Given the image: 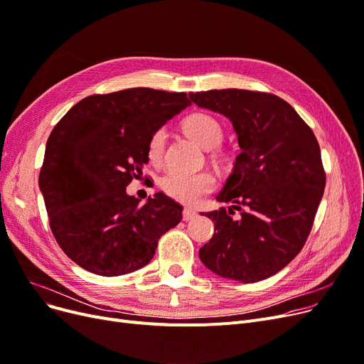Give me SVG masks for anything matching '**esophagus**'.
Wrapping results in <instances>:
<instances>
[{
  "instance_id": "1",
  "label": "esophagus",
  "mask_w": 364,
  "mask_h": 364,
  "mask_svg": "<svg viewBox=\"0 0 364 364\" xmlns=\"http://www.w3.org/2000/svg\"><path fill=\"white\" fill-rule=\"evenodd\" d=\"M196 214H198V213H196L193 208H184V210H183V220H186V221L192 220V218L196 217Z\"/></svg>"
}]
</instances>
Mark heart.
Here are the masks:
<instances>
[{
  "instance_id": "obj_1",
  "label": "heart",
  "mask_w": 364,
  "mask_h": 364,
  "mask_svg": "<svg viewBox=\"0 0 364 364\" xmlns=\"http://www.w3.org/2000/svg\"><path fill=\"white\" fill-rule=\"evenodd\" d=\"M184 129L203 149L217 147L223 139L225 131L221 123L211 114L195 113L184 122ZM166 144L165 128L156 129L147 146V156L151 164H161ZM162 191L180 202H195L200 196L214 191L215 180L210 172H183L169 169L161 178Z\"/></svg>"
}]
</instances>
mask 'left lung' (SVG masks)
Returning <instances> with one entry per match:
<instances>
[{"mask_svg": "<svg viewBox=\"0 0 364 364\" xmlns=\"http://www.w3.org/2000/svg\"><path fill=\"white\" fill-rule=\"evenodd\" d=\"M188 97L226 116L241 147L217 195L232 207L205 213L214 235L199 257L223 278L244 284L269 278L299 255L312 229L326 186L318 141L277 95L221 89ZM233 209L242 214L233 218Z\"/></svg>", "mask_w": 364, "mask_h": 364, "instance_id": "left-lung-1", "label": "left lung"}]
</instances>
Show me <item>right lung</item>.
<instances>
[{"mask_svg":"<svg viewBox=\"0 0 364 364\" xmlns=\"http://www.w3.org/2000/svg\"><path fill=\"white\" fill-rule=\"evenodd\" d=\"M184 92L132 87L90 95L53 128L38 186L59 247L83 269L117 277L146 266L183 207L126 193L149 162L151 134L191 105Z\"/></svg>","mask_w":364,"mask_h":364,"instance_id":"1","label":"right lung"}]
</instances>
